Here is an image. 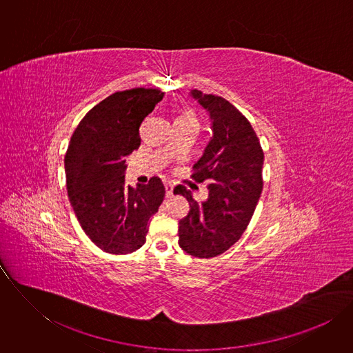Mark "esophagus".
Instances as JSON below:
<instances>
[{
  "instance_id": "34e87169",
  "label": "esophagus",
  "mask_w": 353,
  "mask_h": 353,
  "mask_svg": "<svg viewBox=\"0 0 353 353\" xmlns=\"http://www.w3.org/2000/svg\"><path fill=\"white\" fill-rule=\"evenodd\" d=\"M164 189H165V197H167V199H171V197H172V189H174L172 185H171V183H165V185H164Z\"/></svg>"
}]
</instances>
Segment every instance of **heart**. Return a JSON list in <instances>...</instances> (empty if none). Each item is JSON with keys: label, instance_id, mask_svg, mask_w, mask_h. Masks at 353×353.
Here are the masks:
<instances>
[{"label": "heart", "instance_id": "obj_1", "mask_svg": "<svg viewBox=\"0 0 353 353\" xmlns=\"http://www.w3.org/2000/svg\"><path fill=\"white\" fill-rule=\"evenodd\" d=\"M178 119H189V121H196V122H197L194 112L190 111V110H183V111L179 114Z\"/></svg>", "mask_w": 353, "mask_h": 353}]
</instances>
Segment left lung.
<instances>
[{
    "label": "left lung",
    "mask_w": 353,
    "mask_h": 353,
    "mask_svg": "<svg viewBox=\"0 0 353 353\" xmlns=\"http://www.w3.org/2000/svg\"><path fill=\"white\" fill-rule=\"evenodd\" d=\"M190 97L212 122V137L192 175L199 183L209 182V194L196 201L185 186L174 189L190 205L179 220V246L193 256L212 258L236 243L252 220L263 186V151L248 118L230 101L199 90Z\"/></svg>",
    "instance_id": "1"
}]
</instances>
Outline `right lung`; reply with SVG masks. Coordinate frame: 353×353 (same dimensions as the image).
I'll return each mask as SVG.
<instances>
[{"instance_id": "add662e5", "label": "right lung", "mask_w": 353, "mask_h": 353, "mask_svg": "<svg viewBox=\"0 0 353 353\" xmlns=\"http://www.w3.org/2000/svg\"><path fill=\"white\" fill-rule=\"evenodd\" d=\"M153 88L119 91L91 108L65 154L69 201L87 236L103 252L129 254L145 243L148 220L164 200V186L125 185V157L140 147L144 118L163 99Z\"/></svg>"}]
</instances>
